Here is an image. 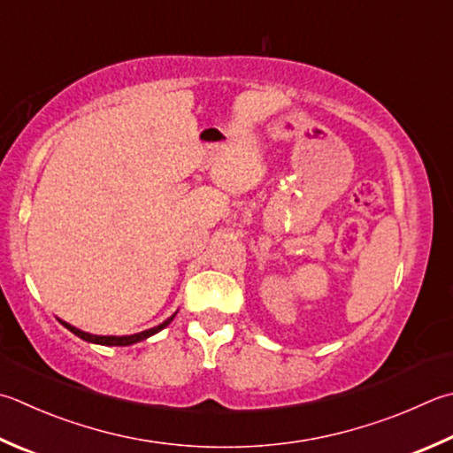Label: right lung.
Masks as SVG:
<instances>
[{
    "label": "right lung",
    "instance_id": "obj_1",
    "mask_svg": "<svg viewBox=\"0 0 453 453\" xmlns=\"http://www.w3.org/2000/svg\"><path fill=\"white\" fill-rule=\"evenodd\" d=\"M173 318H175V313L172 315V318H167L164 323H159L157 327H151V329H146V331H142V333H134V335H122V337H116V335H92V333H87V331L76 329V327H73V326H71V323H66V321H63V319H58V321H61L63 326H65L68 331H73L76 337H81V339H84V341H88V343L106 345V347H127V345L140 343V341L148 339V337H151V335H156L157 331H161L164 327H167L169 323L173 321Z\"/></svg>",
    "mask_w": 453,
    "mask_h": 453
}]
</instances>
